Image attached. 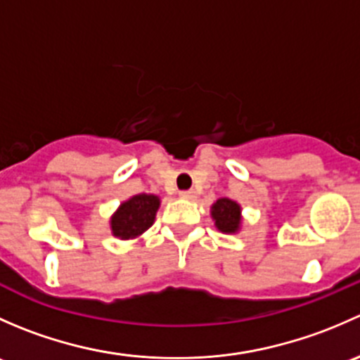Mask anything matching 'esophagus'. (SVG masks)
Here are the masks:
<instances>
[{"label": "esophagus", "instance_id": "1", "mask_svg": "<svg viewBox=\"0 0 360 360\" xmlns=\"http://www.w3.org/2000/svg\"><path fill=\"white\" fill-rule=\"evenodd\" d=\"M179 197L184 198V200H195V197H197V195H195L193 190H186V191H181Z\"/></svg>", "mask_w": 360, "mask_h": 360}]
</instances>
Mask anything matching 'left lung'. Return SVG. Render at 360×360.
<instances>
[{
    "label": "left lung",
    "instance_id": "1",
    "mask_svg": "<svg viewBox=\"0 0 360 360\" xmlns=\"http://www.w3.org/2000/svg\"><path fill=\"white\" fill-rule=\"evenodd\" d=\"M210 217L214 226L226 235H235L242 230L244 216H242V205L231 198H217L210 205Z\"/></svg>",
    "mask_w": 360,
    "mask_h": 360
}]
</instances>
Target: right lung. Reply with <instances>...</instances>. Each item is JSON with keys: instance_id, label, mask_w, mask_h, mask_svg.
<instances>
[{"instance_id": "1", "label": "right lung", "mask_w": 360, "mask_h": 360, "mask_svg": "<svg viewBox=\"0 0 360 360\" xmlns=\"http://www.w3.org/2000/svg\"><path fill=\"white\" fill-rule=\"evenodd\" d=\"M160 207V197L153 193H139L127 198L110 217L112 237L120 240L139 238L155 223Z\"/></svg>"}]
</instances>
